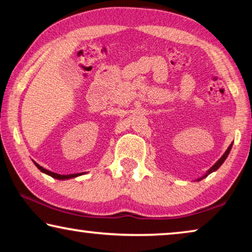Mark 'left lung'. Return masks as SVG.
<instances>
[{"instance_id": "left-lung-1", "label": "left lung", "mask_w": 252, "mask_h": 252, "mask_svg": "<svg viewBox=\"0 0 252 252\" xmlns=\"http://www.w3.org/2000/svg\"><path fill=\"white\" fill-rule=\"evenodd\" d=\"M232 145H233V144H231L230 146H228V148L226 149V152H225L224 154H223V156L222 157H220V158L219 159V160H217V162L215 163V164H214L213 165V166L212 167H210L209 168V170L207 171V172H206V174H204V175H202L201 176V178H199V179H197L196 180V181H200V180H202V179H205L206 178V176H208L210 173H213V172H215L216 170H219V168H220V165H222L223 163H224V160L225 159H226V157L228 156V154H230V152H231V148H232Z\"/></svg>"}]
</instances>
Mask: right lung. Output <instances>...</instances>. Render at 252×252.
I'll return each instance as SVG.
<instances>
[{
	"mask_svg": "<svg viewBox=\"0 0 252 252\" xmlns=\"http://www.w3.org/2000/svg\"><path fill=\"white\" fill-rule=\"evenodd\" d=\"M36 166L38 167L39 170L43 172V173L47 174V175H50V176H52V178H54V179H58V180H67V179H72V178H76V176H78V175H80V174H69V175H61V174L54 173V172H51V171H47V170H45V168H43L42 166H39L38 164H36Z\"/></svg>",
	"mask_w": 252,
	"mask_h": 252,
	"instance_id": "1",
	"label": "right lung"
}]
</instances>
